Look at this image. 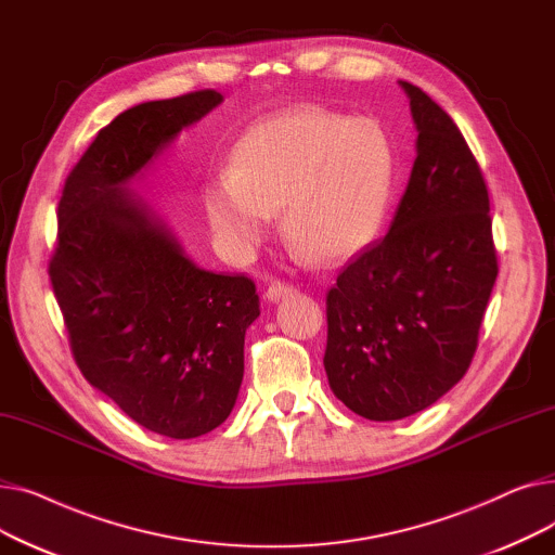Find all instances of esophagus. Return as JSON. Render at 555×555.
Wrapping results in <instances>:
<instances>
[{
    "mask_svg": "<svg viewBox=\"0 0 555 555\" xmlns=\"http://www.w3.org/2000/svg\"><path fill=\"white\" fill-rule=\"evenodd\" d=\"M295 293H297L295 285L283 283V281H274V283L268 287L266 299H268V301H279V299H285V297H293Z\"/></svg>",
    "mask_w": 555,
    "mask_h": 555,
    "instance_id": "34e87169",
    "label": "esophagus"
}]
</instances>
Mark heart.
I'll list each match as a JSON object with an SVG mask.
<instances>
[{
  "instance_id": "heart-1",
  "label": "heart",
  "mask_w": 555,
  "mask_h": 555,
  "mask_svg": "<svg viewBox=\"0 0 555 555\" xmlns=\"http://www.w3.org/2000/svg\"><path fill=\"white\" fill-rule=\"evenodd\" d=\"M391 193V149L373 121L301 107L256 126L229 175L204 189L220 249L243 260L283 211L287 241L319 262H339L380 231Z\"/></svg>"
}]
</instances>
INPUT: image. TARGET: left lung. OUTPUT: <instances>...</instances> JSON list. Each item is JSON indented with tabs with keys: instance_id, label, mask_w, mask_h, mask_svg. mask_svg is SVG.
Segmentation results:
<instances>
[{
	"instance_id": "8db88e82",
	"label": "left lung",
	"mask_w": 555,
	"mask_h": 555,
	"mask_svg": "<svg viewBox=\"0 0 555 555\" xmlns=\"http://www.w3.org/2000/svg\"><path fill=\"white\" fill-rule=\"evenodd\" d=\"M418 130L416 162L387 236L326 295L333 393L369 421L427 410L468 371L498 279L481 168L450 114L400 80Z\"/></svg>"
}]
</instances>
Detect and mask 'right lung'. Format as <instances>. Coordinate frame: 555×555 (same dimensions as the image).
Returning a JSON list of instances; mask_svg holds the SVG:
<instances>
[{
    "instance_id": "right-lung-1",
    "label": "right lung",
    "mask_w": 555,
    "mask_h": 555,
    "mask_svg": "<svg viewBox=\"0 0 555 555\" xmlns=\"http://www.w3.org/2000/svg\"><path fill=\"white\" fill-rule=\"evenodd\" d=\"M220 103L222 94L202 90L121 112L57 202L49 279L74 360L124 414L168 439H195L227 421L260 301L251 279L197 268L128 184Z\"/></svg>"
}]
</instances>
